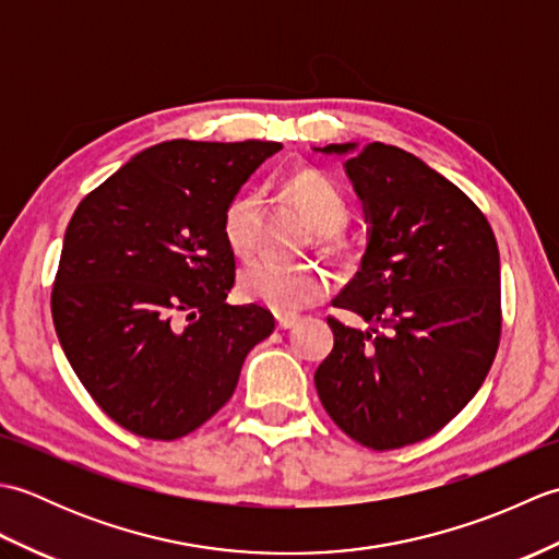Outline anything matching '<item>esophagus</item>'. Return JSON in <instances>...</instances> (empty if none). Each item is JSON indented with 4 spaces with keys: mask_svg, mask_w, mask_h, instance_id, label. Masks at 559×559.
<instances>
[{
    "mask_svg": "<svg viewBox=\"0 0 559 559\" xmlns=\"http://www.w3.org/2000/svg\"><path fill=\"white\" fill-rule=\"evenodd\" d=\"M298 322H300V317H295V314H276V326L283 331L293 329Z\"/></svg>",
    "mask_w": 559,
    "mask_h": 559,
    "instance_id": "esophagus-1",
    "label": "esophagus"
}]
</instances>
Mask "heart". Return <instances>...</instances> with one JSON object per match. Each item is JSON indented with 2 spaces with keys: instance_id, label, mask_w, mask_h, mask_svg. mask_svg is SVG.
<instances>
[{
  "instance_id": "obj_1",
  "label": "heart",
  "mask_w": 559,
  "mask_h": 559,
  "mask_svg": "<svg viewBox=\"0 0 559 559\" xmlns=\"http://www.w3.org/2000/svg\"><path fill=\"white\" fill-rule=\"evenodd\" d=\"M288 197L305 221L312 225L314 245L322 252L348 259L350 242L341 228L350 218V206L341 187L319 170H295L286 177ZM223 240L237 257L252 254L264 233V209L254 192H240L230 199L221 221ZM237 290L242 298L271 307L273 312L293 314L324 298L326 276L312 261H283L259 257L247 261L237 276Z\"/></svg>"
}]
</instances>
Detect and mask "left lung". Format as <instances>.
Returning <instances> with one entry per match:
<instances>
[{
    "mask_svg": "<svg viewBox=\"0 0 559 559\" xmlns=\"http://www.w3.org/2000/svg\"><path fill=\"white\" fill-rule=\"evenodd\" d=\"M365 209L360 271L329 317L334 350L314 384L343 432L374 451L415 444L476 396L500 346V252L473 201L413 153L386 144H329Z\"/></svg>",
    "mask_w": 559,
    "mask_h": 559,
    "instance_id": "8db88e82",
    "label": "left lung"
}]
</instances>
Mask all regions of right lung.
Instances as JSON below:
<instances>
[{"label":"right lung","mask_w":559,"mask_h":559,"mask_svg":"<svg viewBox=\"0 0 559 559\" xmlns=\"http://www.w3.org/2000/svg\"><path fill=\"white\" fill-rule=\"evenodd\" d=\"M276 151V141H163L71 216L52 322L81 384L124 430L163 442L197 430L271 336L264 307L225 302L235 254L221 221Z\"/></svg>","instance_id":"right-lung-1"}]
</instances>
